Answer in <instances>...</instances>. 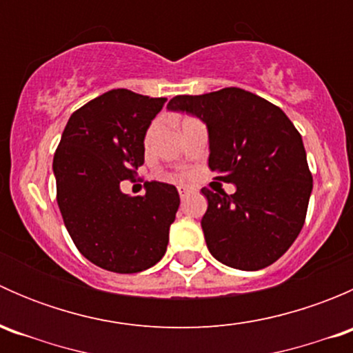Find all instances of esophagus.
<instances>
[{
    "mask_svg": "<svg viewBox=\"0 0 353 353\" xmlns=\"http://www.w3.org/2000/svg\"><path fill=\"white\" fill-rule=\"evenodd\" d=\"M177 191H179V196L184 199V198L188 196V194L194 193V191H196V190H194L193 186H186V184H181V186H177Z\"/></svg>",
    "mask_w": 353,
    "mask_h": 353,
    "instance_id": "obj_1",
    "label": "esophagus"
}]
</instances>
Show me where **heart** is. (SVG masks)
Returning <instances> with one entry per match:
<instances>
[{
    "mask_svg": "<svg viewBox=\"0 0 353 353\" xmlns=\"http://www.w3.org/2000/svg\"><path fill=\"white\" fill-rule=\"evenodd\" d=\"M155 130H157V121H154V123L150 124V126H148V130H147V141L150 140L152 137H154V133H155Z\"/></svg>",
    "mask_w": 353,
    "mask_h": 353,
    "instance_id": "heart-1",
    "label": "heart"
}]
</instances>
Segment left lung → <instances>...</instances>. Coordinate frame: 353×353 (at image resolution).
<instances>
[{
	"label": "left lung",
	"mask_w": 353,
	"mask_h": 353,
	"mask_svg": "<svg viewBox=\"0 0 353 353\" xmlns=\"http://www.w3.org/2000/svg\"><path fill=\"white\" fill-rule=\"evenodd\" d=\"M170 110H186L208 126L210 169L236 193L203 188L201 219L213 258L237 270L275 263L297 239L312 191L302 137L287 114L237 87L203 95H177Z\"/></svg>",
	"instance_id": "8db88e82"
}]
</instances>
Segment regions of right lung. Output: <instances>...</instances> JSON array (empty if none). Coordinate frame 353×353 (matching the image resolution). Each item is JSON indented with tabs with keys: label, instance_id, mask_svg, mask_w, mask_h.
Here are the masks:
<instances>
[{
	"label": "right lung",
	"instance_id": "obj_1",
	"mask_svg": "<svg viewBox=\"0 0 353 353\" xmlns=\"http://www.w3.org/2000/svg\"><path fill=\"white\" fill-rule=\"evenodd\" d=\"M167 99L126 88L92 99L68 119L52 169L56 199L78 251L114 273H138L165 254L179 208L176 186L147 183L143 196L121 193L145 162V133Z\"/></svg>",
	"mask_w": 353,
	"mask_h": 353
}]
</instances>
